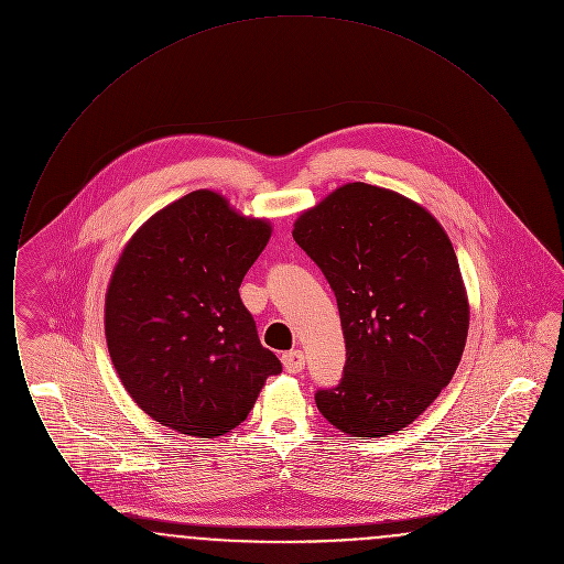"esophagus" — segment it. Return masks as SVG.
I'll list each match as a JSON object with an SVG mask.
<instances>
[{
	"instance_id": "obj_1",
	"label": "esophagus",
	"mask_w": 564,
	"mask_h": 564,
	"mask_svg": "<svg viewBox=\"0 0 564 564\" xmlns=\"http://www.w3.org/2000/svg\"><path fill=\"white\" fill-rule=\"evenodd\" d=\"M283 366L290 375H300L304 370V352L302 350H290L283 355Z\"/></svg>"
}]
</instances>
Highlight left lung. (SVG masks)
I'll return each instance as SVG.
<instances>
[{
  "label": "left lung",
  "instance_id": "left-lung-1",
  "mask_svg": "<svg viewBox=\"0 0 564 564\" xmlns=\"http://www.w3.org/2000/svg\"><path fill=\"white\" fill-rule=\"evenodd\" d=\"M294 241L334 290L345 376L317 391L349 437H384L419 419L451 382L469 329V297L446 230L416 200L364 182L329 192L294 221Z\"/></svg>",
  "mask_w": 564,
  "mask_h": 564
}]
</instances>
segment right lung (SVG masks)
<instances>
[{
	"mask_svg": "<svg viewBox=\"0 0 564 564\" xmlns=\"http://www.w3.org/2000/svg\"><path fill=\"white\" fill-rule=\"evenodd\" d=\"M270 235V219L203 188L148 217L122 247L106 292V340L127 393L156 423L224 435L281 372L239 295Z\"/></svg>",
	"mask_w": 564,
	"mask_h": 564,
	"instance_id": "right-lung-1",
	"label": "right lung"
}]
</instances>
